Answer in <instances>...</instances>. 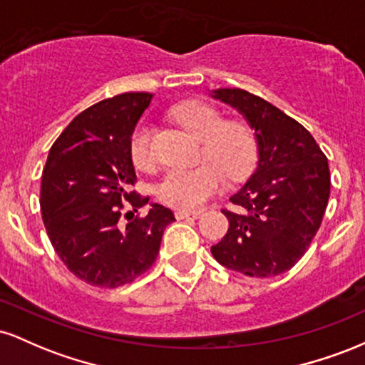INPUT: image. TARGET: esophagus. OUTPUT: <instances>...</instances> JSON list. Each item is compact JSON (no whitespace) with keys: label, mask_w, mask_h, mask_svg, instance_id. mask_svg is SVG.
Returning <instances> with one entry per match:
<instances>
[{"label":"esophagus","mask_w":365,"mask_h":365,"mask_svg":"<svg viewBox=\"0 0 365 365\" xmlns=\"http://www.w3.org/2000/svg\"><path fill=\"white\" fill-rule=\"evenodd\" d=\"M200 212L199 211H183V209H178V211H175V217L177 220H195V217H199Z\"/></svg>","instance_id":"esophagus-1"}]
</instances>
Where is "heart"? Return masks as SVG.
<instances>
[{"instance_id":"heart-1","label":"heart","mask_w":365,"mask_h":365,"mask_svg":"<svg viewBox=\"0 0 365 365\" xmlns=\"http://www.w3.org/2000/svg\"><path fill=\"white\" fill-rule=\"evenodd\" d=\"M173 116L197 140H202V154L211 163L197 168H171L158 183L161 202L178 209H197L225 187L230 180L244 178L257 159V140L252 128L240 120H225L223 113L204 101H185L173 108ZM154 128L140 121L130 135V158L139 170L156 165L153 144Z\"/></svg>"}]
</instances>
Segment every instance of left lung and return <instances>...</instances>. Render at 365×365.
I'll return each instance as SVG.
<instances>
[{
  "label": "left lung",
  "mask_w": 365,
  "mask_h": 365,
  "mask_svg": "<svg viewBox=\"0 0 365 365\" xmlns=\"http://www.w3.org/2000/svg\"><path fill=\"white\" fill-rule=\"evenodd\" d=\"M212 98L237 108L257 139L254 175L223 209L228 232L211 247L221 266L252 278L292 269L307 252L329 199V166L302 125L244 89H217Z\"/></svg>",
  "instance_id": "1"
}]
</instances>
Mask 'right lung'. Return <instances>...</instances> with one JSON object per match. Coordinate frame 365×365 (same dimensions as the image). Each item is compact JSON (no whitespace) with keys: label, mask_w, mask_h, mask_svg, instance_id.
<instances>
[{"label":"right lung","mask_w":365,"mask_h":365,"mask_svg":"<svg viewBox=\"0 0 365 365\" xmlns=\"http://www.w3.org/2000/svg\"><path fill=\"white\" fill-rule=\"evenodd\" d=\"M150 99L149 92H125L87 108L63 130L46 161V232L63 264L92 287L116 288L145 273L175 221L171 209L150 204L145 216L128 211L125 217H133L121 223L125 206L137 212L149 202L130 190L137 182L130 135Z\"/></svg>","instance_id":"right-lung-1"}]
</instances>
